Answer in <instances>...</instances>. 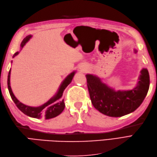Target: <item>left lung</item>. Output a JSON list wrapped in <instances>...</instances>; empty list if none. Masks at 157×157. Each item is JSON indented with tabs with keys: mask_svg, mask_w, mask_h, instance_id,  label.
Segmentation results:
<instances>
[{
	"mask_svg": "<svg viewBox=\"0 0 157 157\" xmlns=\"http://www.w3.org/2000/svg\"><path fill=\"white\" fill-rule=\"evenodd\" d=\"M135 53L137 51L135 50ZM136 87L130 90H118L110 88L98 77L92 74L86 75L93 106L102 114L118 117L134 112L147 94L150 77L148 70L142 69Z\"/></svg>",
	"mask_w": 157,
	"mask_h": 157,
	"instance_id": "obj_1",
	"label": "left lung"
}]
</instances>
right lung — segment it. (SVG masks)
<instances>
[{
	"label": "right lung",
	"mask_w": 157,
	"mask_h": 157,
	"mask_svg": "<svg viewBox=\"0 0 157 157\" xmlns=\"http://www.w3.org/2000/svg\"><path fill=\"white\" fill-rule=\"evenodd\" d=\"M32 38L31 35H29L23 40V41L21 43V47L23 48L26 43H27L29 40ZM19 52H17L13 55V57L17 55ZM75 71H73L70 73L69 75L66 77V78L63 81L61 86H59L56 94L49 100L48 102L44 103L38 107H32V106H29L23 104L21 102H19L17 99L16 98L15 95L13 94L12 90L10 86V75H11V69L9 70L8 74V79H7V85L9 94L11 95V97L13 102H15L17 108L21 111L22 113H24L25 115L29 117L34 118L40 119L42 117L44 118L45 119H49L51 118H54L55 117L58 116L63 112L65 109V102L64 100L62 99V96L63 91L67 88L70 83L71 82L73 76H74Z\"/></svg>",
	"instance_id": "right-lung-1"
}]
</instances>
